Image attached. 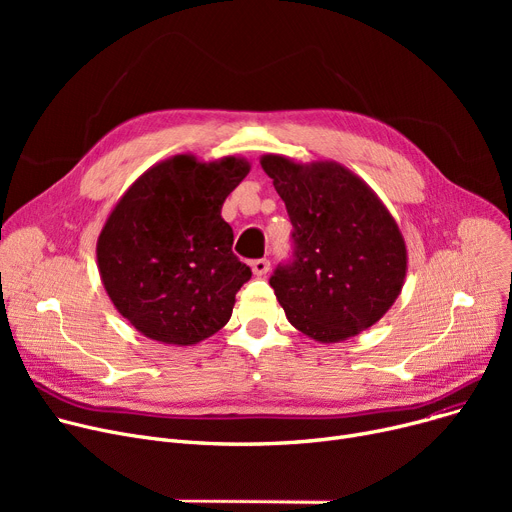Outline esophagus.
I'll list each match as a JSON object with an SVG mask.
<instances>
[{"instance_id": "obj_1", "label": "esophagus", "mask_w": 512, "mask_h": 512, "mask_svg": "<svg viewBox=\"0 0 512 512\" xmlns=\"http://www.w3.org/2000/svg\"><path fill=\"white\" fill-rule=\"evenodd\" d=\"M251 270L255 276H265L267 272H270V261L267 259H255L251 261Z\"/></svg>"}]
</instances>
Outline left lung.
I'll use <instances>...</instances> for the list:
<instances>
[{
    "instance_id": "8db88e82",
    "label": "left lung",
    "mask_w": 512,
    "mask_h": 512,
    "mask_svg": "<svg viewBox=\"0 0 512 512\" xmlns=\"http://www.w3.org/2000/svg\"><path fill=\"white\" fill-rule=\"evenodd\" d=\"M261 168L294 226V261L270 278L290 324L324 344L378 324L405 286L409 263L388 207L332 159L299 164L267 153Z\"/></svg>"
}]
</instances>
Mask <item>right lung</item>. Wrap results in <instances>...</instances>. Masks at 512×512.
I'll use <instances>...</instances> for the list:
<instances>
[{
    "label": "right lung",
    "mask_w": 512,
    "mask_h": 512,
    "mask_svg": "<svg viewBox=\"0 0 512 512\" xmlns=\"http://www.w3.org/2000/svg\"><path fill=\"white\" fill-rule=\"evenodd\" d=\"M249 170L238 155L201 161L180 153L151 166L118 199L97 238V267L134 330L191 346L228 324L251 270L232 253L222 205Z\"/></svg>",
    "instance_id": "obj_1"
}]
</instances>
